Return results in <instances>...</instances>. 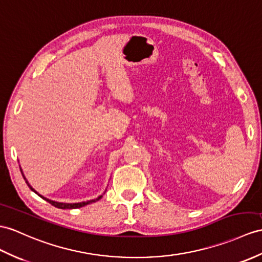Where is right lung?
I'll use <instances>...</instances> for the list:
<instances>
[{"instance_id":"right-lung-1","label":"right lung","mask_w":262,"mask_h":262,"mask_svg":"<svg viewBox=\"0 0 262 262\" xmlns=\"http://www.w3.org/2000/svg\"><path fill=\"white\" fill-rule=\"evenodd\" d=\"M22 172V171H21ZM24 180H25V182L28 183V181H27V179H25L24 178ZM28 186L30 187V189L31 190H33L35 193H37L36 191L32 188L30 184L28 183ZM39 194V193H37ZM40 195V194H39ZM41 198H43L44 200H47L49 203H51V205L52 206H54L55 208H59V209H75V208H81V207H84V206H86V205H90V203H92V202H95V201H99L101 198H102V195H100V196H98L97 199H93V200H90V201H85V202H79V203H62V202H55V201H52V200H50V199H47V198H44V196H42V195H40Z\"/></svg>"}]
</instances>
